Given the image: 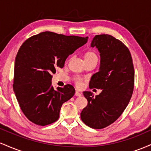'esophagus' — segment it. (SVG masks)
Instances as JSON below:
<instances>
[{
	"mask_svg": "<svg viewBox=\"0 0 151 151\" xmlns=\"http://www.w3.org/2000/svg\"><path fill=\"white\" fill-rule=\"evenodd\" d=\"M75 96H81V93H79V91H76V92H75Z\"/></svg>",
	"mask_w": 151,
	"mask_h": 151,
	"instance_id": "34e87169",
	"label": "esophagus"
}]
</instances>
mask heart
<instances>
[{
    "label": "heart",
    "instance_id": "heart-1",
    "mask_svg": "<svg viewBox=\"0 0 151 151\" xmlns=\"http://www.w3.org/2000/svg\"><path fill=\"white\" fill-rule=\"evenodd\" d=\"M98 60V56L94 52L92 51H89L85 53L84 55V60L85 62H89L90 60ZM75 83L76 85H77L78 87H80L82 85V82H81V79L80 78H76L75 79Z\"/></svg>",
    "mask_w": 151,
    "mask_h": 151
}]
</instances>
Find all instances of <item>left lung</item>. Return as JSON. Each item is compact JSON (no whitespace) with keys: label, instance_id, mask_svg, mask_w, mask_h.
<instances>
[{"label":"left lung","instance_id":"left-lung-1","mask_svg":"<svg viewBox=\"0 0 151 151\" xmlns=\"http://www.w3.org/2000/svg\"><path fill=\"white\" fill-rule=\"evenodd\" d=\"M100 53L99 72L93 74L89 87L101 89L99 95L84 91L87 106L81 112V119L95 129L106 127L116 121L125 110L133 93L134 69L131 53L121 41L109 35L93 38L91 47Z\"/></svg>","mask_w":151,"mask_h":151}]
</instances>
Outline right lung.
<instances>
[{"instance_id": "right-lung-1", "label": "right lung", "mask_w": 151, "mask_h": 151, "mask_svg": "<svg viewBox=\"0 0 151 151\" xmlns=\"http://www.w3.org/2000/svg\"><path fill=\"white\" fill-rule=\"evenodd\" d=\"M87 40L88 37L47 31L30 37L20 47L15 58L13 86L22 111L32 123L46 126L59 119L62 105L74 96L75 89L70 84L55 89L52 74Z\"/></svg>"}]
</instances>
